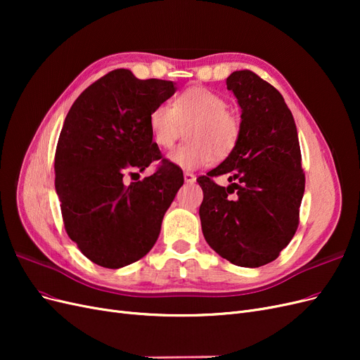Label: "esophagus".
<instances>
[{
	"label": "esophagus",
	"mask_w": 360,
	"mask_h": 360,
	"mask_svg": "<svg viewBox=\"0 0 360 360\" xmlns=\"http://www.w3.org/2000/svg\"><path fill=\"white\" fill-rule=\"evenodd\" d=\"M183 177H184V181H186V183H195V180H197V176H195V174H192V172H184Z\"/></svg>",
	"instance_id": "esophagus-1"
}]
</instances>
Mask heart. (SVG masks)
<instances>
[{
    "mask_svg": "<svg viewBox=\"0 0 360 360\" xmlns=\"http://www.w3.org/2000/svg\"><path fill=\"white\" fill-rule=\"evenodd\" d=\"M222 96L204 86H191L181 91L172 105L158 103L148 114V130L153 143L171 148L179 139L183 126L191 143L177 147L168 160L181 169L204 168L214 160L230 156L240 139V120L226 110Z\"/></svg>",
    "mask_w": 360,
    "mask_h": 360,
    "instance_id": "heart-1",
    "label": "heart"
}]
</instances>
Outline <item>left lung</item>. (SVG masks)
I'll return each mask as SVG.
<instances>
[{
	"instance_id": "left-lung-1",
	"label": "left lung",
	"mask_w": 360,
	"mask_h": 360,
	"mask_svg": "<svg viewBox=\"0 0 360 360\" xmlns=\"http://www.w3.org/2000/svg\"><path fill=\"white\" fill-rule=\"evenodd\" d=\"M242 110V132L233 153L197 179L204 192L200 219L205 242L240 267L278 258L296 233L304 174L297 129L284 97L250 70L226 78ZM226 173L231 186L212 177Z\"/></svg>"
}]
</instances>
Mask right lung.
I'll use <instances>...</instances> for the list:
<instances>
[{
    "label": "right lung",
    "mask_w": 360,
    "mask_h": 360,
    "mask_svg": "<svg viewBox=\"0 0 360 360\" xmlns=\"http://www.w3.org/2000/svg\"><path fill=\"white\" fill-rule=\"evenodd\" d=\"M172 81L138 79L117 69L85 89L64 120L56 151V191L64 228L97 266L120 269L155 246L163 214L183 184V172L162 159L148 114L176 93ZM161 165L130 185L126 170Z\"/></svg>",
    "instance_id": "1"
}]
</instances>
